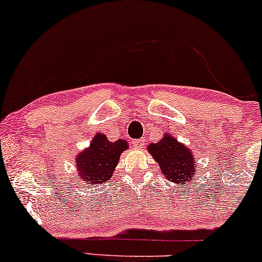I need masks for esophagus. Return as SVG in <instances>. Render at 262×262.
<instances>
[{"label":"esophagus","mask_w":262,"mask_h":262,"mask_svg":"<svg viewBox=\"0 0 262 262\" xmlns=\"http://www.w3.org/2000/svg\"><path fill=\"white\" fill-rule=\"evenodd\" d=\"M144 145V142L142 139H137V141H134V147L137 149H141Z\"/></svg>","instance_id":"34e87169"}]
</instances>
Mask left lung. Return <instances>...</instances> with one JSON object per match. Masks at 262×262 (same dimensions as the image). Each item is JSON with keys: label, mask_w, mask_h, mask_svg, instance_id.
Listing matches in <instances>:
<instances>
[{"label": "left lung", "mask_w": 262, "mask_h": 262, "mask_svg": "<svg viewBox=\"0 0 262 262\" xmlns=\"http://www.w3.org/2000/svg\"><path fill=\"white\" fill-rule=\"evenodd\" d=\"M148 151L159 162L162 174L169 182L183 185L193 181L196 172L195 155L171 135L165 134V137L158 143L149 144Z\"/></svg>", "instance_id": "obj_1"}]
</instances>
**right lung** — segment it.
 <instances>
[{
  "instance_id": "right-lung-1",
  "label": "right lung",
  "mask_w": 262,
  "mask_h": 262,
  "mask_svg": "<svg viewBox=\"0 0 262 262\" xmlns=\"http://www.w3.org/2000/svg\"><path fill=\"white\" fill-rule=\"evenodd\" d=\"M128 148L124 139L111 142L106 135L96 134L90 147L77 155V171L81 182L88 185L103 184L110 181L121 152Z\"/></svg>"
}]
</instances>
